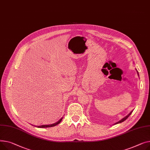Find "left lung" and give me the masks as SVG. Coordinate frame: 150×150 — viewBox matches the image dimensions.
Here are the masks:
<instances>
[{
	"mask_svg": "<svg viewBox=\"0 0 150 150\" xmlns=\"http://www.w3.org/2000/svg\"><path fill=\"white\" fill-rule=\"evenodd\" d=\"M137 74H138V76H139V73H138V71H137ZM132 112H133V111H131V112H130V113H129V114H128V115H127V116H126V117H124V118H123V119H122V120H120V121H119V122H116V124H119V123H121V122H124V121H125V120H126V119H127V118H128V117H129V116H130V115H131V113H132Z\"/></svg>",
	"mask_w": 150,
	"mask_h": 150,
	"instance_id": "obj_1",
	"label": "left lung"
}]
</instances>
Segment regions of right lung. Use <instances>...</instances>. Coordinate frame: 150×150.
<instances>
[{"label":"right lung","mask_w":150,"mask_h":150,"mask_svg":"<svg viewBox=\"0 0 150 150\" xmlns=\"http://www.w3.org/2000/svg\"><path fill=\"white\" fill-rule=\"evenodd\" d=\"M63 118H61L58 122H56L55 124H51V125H40V126H38V128H48V127H54L57 125H58L59 124H60V122L62 121V120Z\"/></svg>","instance_id":"add662e5"}]
</instances>
